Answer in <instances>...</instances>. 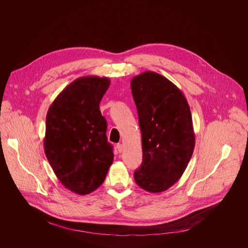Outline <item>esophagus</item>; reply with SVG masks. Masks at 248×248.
Returning <instances> with one entry per match:
<instances>
[{
  "label": "esophagus",
  "mask_w": 248,
  "mask_h": 248,
  "mask_svg": "<svg viewBox=\"0 0 248 248\" xmlns=\"http://www.w3.org/2000/svg\"><path fill=\"white\" fill-rule=\"evenodd\" d=\"M116 149H117V152H118V153H121V152L123 151V145L120 144V143H118V144L116 145Z\"/></svg>",
  "instance_id": "1"
}]
</instances>
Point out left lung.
I'll return each instance as SVG.
<instances>
[{"label": "left lung", "mask_w": 248, "mask_h": 248, "mask_svg": "<svg viewBox=\"0 0 248 248\" xmlns=\"http://www.w3.org/2000/svg\"><path fill=\"white\" fill-rule=\"evenodd\" d=\"M131 89L143 152L135 180L147 192L160 193L177 182L192 157L196 140L190 107L175 84L154 71L135 76Z\"/></svg>", "instance_id": "obj_1"}]
</instances>
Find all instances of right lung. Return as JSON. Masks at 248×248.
Here are the masks:
<instances>
[{
	"instance_id": "add662e5",
	"label": "right lung",
	"mask_w": 248,
	"mask_h": 248,
	"mask_svg": "<svg viewBox=\"0 0 248 248\" xmlns=\"http://www.w3.org/2000/svg\"><path fill=\"white\" fill-rule=\"evenodd\" d=\"M109 84L107 77H80L58 94L46 113V156L60 182L78 195L96 190L113 161L99 108Z\"/></svg>"
}]
</instances>
